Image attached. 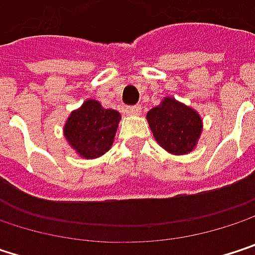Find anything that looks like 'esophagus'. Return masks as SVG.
<instances>
[{"instance_id":"34e87169","label":"esophagus","mask_w":255,"mask_h":255,"mask_svg":"<svg viewBox=\"0 0 255 255\" xmlns=\"http://www.w3.org/2000/svg\"><path fill=\"white\" fill-rule=\"evenodd\" d=\"M126 112H127L128 115H140V114H141V106H140V105L127 106V108H126Z\"/></svg>"}]
</instances>
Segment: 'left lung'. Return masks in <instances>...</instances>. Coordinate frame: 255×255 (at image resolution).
Instances as JSON below:
<instances>
[{
  "instance_id": "obj_1",
  "label": "left lung",
  "mask_w": 255,
  "mask_h": 255,
  "mask_svg": "<svg viewBox=\"0 0 255 255\" xmlns=\"http://www.w3.org/2000/svg\"><path fill=\"white\" fill-rule=\"evenodd\" d=\"M156 141L170 153L184 155L190 152L202 131L198 112L167 97L146 115Z\"/></svg>"
}]
</instances>
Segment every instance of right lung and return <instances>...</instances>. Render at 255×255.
<instances>
[{"instance_id": "right-lung-1", "label": "right lung", "mask_w": 255, "mask_h": 255, "mask_svg": "<svg viewBox=\"0 0 255 255\" xmlns=\"http://www.w3.org/2000/svg\"><path fill=\"white\" fill-rule=\"evenodd\" d=\"M120 120V112L87 100L68 118L65 137L82 158H97L111 149Z\"/></svg>"}]
</instances>
